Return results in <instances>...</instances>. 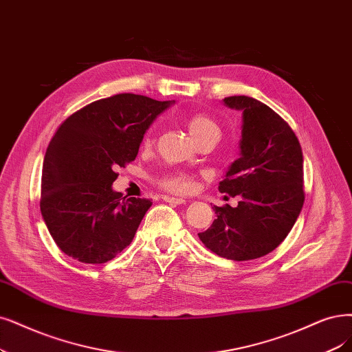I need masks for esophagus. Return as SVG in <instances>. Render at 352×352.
<instances>
[{
    "label": "esophagus",
    "instance_id": "obj_1",
    "mask_svg": "<svg viewBox=\"0 0 352 352\" xmlns=\"http://www.w3.org/2000/svg\"><path fill=\"white\" fill-rule=\"evenodd\" d=\"M162 199H164L166 203H171V204H186V199L171 197V196H164Z\"/></svg>",
    "mask_w": 352,
    "mask_h": 352
}]
</instances>
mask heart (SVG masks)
<instances>
[{"label":"heart","mask_w":352,"mask_h":352,"mask_svg":"<svg viewBox=\"0 0 352 352\" xmlns=\"http://www.w3.org/2000/svg\"><path fill=\"white\" fill-rule=\"evenodd\" d=\"M186 124H187V129H188L191 138L197 143L204 139L219 140L220 133H222L220 132L219 124L212 119V117H209L207 114H201V113L188 116L186 119ZM151 143H152V133H149L145 138V145H151ZM160 184L169 191L187 192L192 188V179L186 173L174 171V173L165 174L160 179Z\"/></svg>","instance_id":"1"}]
</instances>
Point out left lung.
Instances as JSON below:
<instances>
[{"instance_id": "8db88e82", "label": "left lung", "mask_w": 352, "mask_h": 352, "mask_svg": "<svg viewBox=\"0 0 352 352\" xmlns=\"http://www.w3.org/2000/svg\"><path fill=\"white\" fill-rule=\"evenodd\" d=\"M242 113L239 158L220 181V192L239 196L236 207L213 206V225L201 242L226 259L248 261L274 251L302 212L303 153L292 127L264 102L246 96L223 100Z\"/></svg>"}]
</instances>
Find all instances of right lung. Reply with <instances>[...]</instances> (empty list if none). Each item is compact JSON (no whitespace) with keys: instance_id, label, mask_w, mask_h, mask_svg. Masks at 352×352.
I'll list each match as a JSON object with an SVG mask.
<instances>
[{"instance_id":"obj_1","label":"right lung","mask_w":352,"mask_h":352,"mask_svg":"<svg viewBox=\"0 0 352 352\" xmlns=\"http://www.w3.org/2000/svg\"><path fill=\"white\" fill-rule=\"evenodd\" d=\"M173 104L117 94L88 104L59 126L43 160L41 212L62 252L102 264L133 241L152 201L114 191L116 169L135 161L143 135Z\"/></svg>"}]
</instances>
